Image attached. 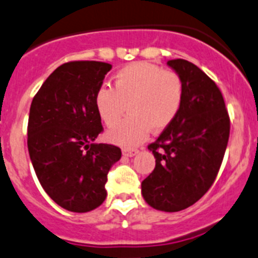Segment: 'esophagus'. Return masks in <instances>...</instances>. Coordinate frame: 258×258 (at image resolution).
<instances>
[{"label": "esophagus", "instance_id": "obj_1", "mask_svg": "<svg viewBox=\"0 0 258 258\" xmlns=\"http://www.w3.org/2000/svg\"><path fill=\"white\" fill-rule=\"evenodd\" d=\"M139 153V150H134V149H123V150H122V154H123L124 156H130V158H131V156H135L136 155V154Z\"/></svg>", "mask_w": 258, "mask_h": 258}]
</instances>
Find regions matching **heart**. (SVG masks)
Returning a JSON list of instances; mask_svg holds the SVG:
<instances>
[{
    "instance_id": "b5f03b06",
    "label": "heart",
    "mask_w": 258,
    "mask_h": 258,
    "mask_svg": "<svg viewBox=\"0 0 258 258\" xmlns=\"http://www.w3.org/2000/svg\"><path fill=\"white\" fill-rule=\"evenodd\" d=\"M183 81L179 75L149 62L132 63L114 75L112 86L96 90L94 104L104 124L113 126L128 107L130 115L108 132V140L124 148L144 143L153 127L169 126L183 102Z\"/></svg>"
}]
</instances>
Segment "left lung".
Listing matches in <instances>:
<instances>
[{"mask_svg": "<svg viewBox=\"0 0 258 258\" xmlns=\"http://www.w3.org/2000/svg\"><path fill=\"white\" fill-rule=\"evenodd\" d=\"M168 64L183 81V102L174 121L148 146L155 168L143 180L141 192L151 208L174 213L194 205L213 186L230 119L220 89L205 72L186 59Z\"/></svg>", "mask_w": 258, "mask_h": 258, "instance_id": "1", "label": "left lung"}]
</instances>
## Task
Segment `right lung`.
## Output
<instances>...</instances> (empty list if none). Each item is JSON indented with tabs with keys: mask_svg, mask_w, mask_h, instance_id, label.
Listing matches in <instances>:
<instances>
[{
	"mask_svg": "<svg viewBox=\"0 0 258 258\" xmlns=\"http://www.w3.org/2000/svg\"><path fill=\"white\" fill-rule=\"evenodd\" d=\"M110 69L99 61L66 62L30 105L28 149L35 174L48 196L74 213L102 205L108 172L122 155L118 146L94 143L103 132L94 96Z\"/></svg>",
	"mask_w": 258,
	"mask_h": 258,
	"instance_id": "obj_1",
	"label": "right lung"
}]
</instances>
